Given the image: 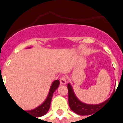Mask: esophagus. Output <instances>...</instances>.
I'll use <instances>...</instances> for the list:
<instances>
[{
	"instance_id": "esophagus-1",
	"label": "esophagus",
	"mask_w": 123,
	"mask_h": 123,
	"mask_svg": "<svg viewBox=\"0 0 123 123\" xmlns=\"http://www.w3.org/2000/svg\"><path fill=\"white\" fill-rule=\"evenodd\" d=\"M67 82V78L65 76H62L60 78V83L61 84H65Z\"/></svg>"
}]
</instances>
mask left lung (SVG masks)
<instances>
[{
	"label": "left lung",
	"instance_id": "obj_1",
	"mask_svg": "<svg viewBox=\"0 0 123 123\" xmlns=\"http://www.w3.org/2000/svg\"><path fill=\"white\" fill-rule=\"evenodd\" d=\"M67 88H68V104H69L70 108L74 113L80 115H90L91 114H92L95 110L102 107V105L109 100L107 99L103 103L98 104V105L86 104L78 99L70 84H68ZM115 91L113 92V93Z\"/></svg>",
	"mask_w": 123,
	"mask_h": 123
}]
</instances>
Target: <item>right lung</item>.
Returning <instances> with one entry per match:
<instances>
[{"label": "right lung", "mask_w": 123, "mask_h": 123, "mask_svg": "<svg viewBox=\"0 0 123 123\" xmlns=\"http://www.w3.org/2000/svg\"><path fill=\"white\" fill-rule=\"evenodd\" d=\"M59 84H60V82H59V80L54 81L53 84H52V85H51V89H50L49 95L47 99H46V100L41 105L37 107V108L32 109V110H30V111H26L27 112H28V113H30V115H31L33 116L36 117L43 116L45 114L47 113L49 108H50L51 99H52V97H53V94L54 92L58 88Z\"/></svg>", "instance_id": "obj_1"}]
</instances>
